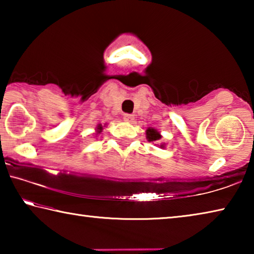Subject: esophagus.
<instances>
[{
    "label": "esophagus",
    "mask_w": 254,
    "mask_h": 254,
    "mask_svg": "<svg viewBox=\"0 0 254 254\" xmlns=\"http://www.w3.org/2000/svg\"><path fill=\"white\" fill-rule=\"evenodd\" d=\"M123 119L124 121H127V122H132L133 119H134V117H133L132 114H128V113H126L123 115Z\"/></svg>",
    "instance_id": "esophagus-1"
}]
</instances>
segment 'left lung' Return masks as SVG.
<instances>
[{
  "label": "left lung",
  "instance_id": "obj_1",
  "mask_svg": "<svg viewBox=\"0 0 254 254\" xmlns=\"http://www.w3.org/2000/svg\"><path fill=\"white\" fill-rule=\"evenodd\" d=\"M147 139L150 142H154V141L161 139V135L159 134V132L157 130H154L152 127H149L147 130Z\"/></svg>",
  "mask_w": 254,
  "mask_h": 254
}]
</instances>
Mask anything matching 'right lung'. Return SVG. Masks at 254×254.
I'll return each mask as SVG.
<instances>
[{
    "label": "right lung",
    "instance_id": "1",
    "mask_svg": "<svg viewBox=\"0 0 254 254\" xmlns=\"http://www.w3.org/2000/svg\"><path fill=\"white\" fill-rule=\"evenodd\" d=\"M102 128H103V127H102L101 126H98V127H97V130H98V132H101V131H102Z\"/></svg>",
    "mask_w": 254,
    "mask_h": 254
}]
</instances>
